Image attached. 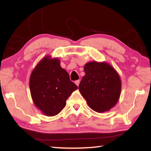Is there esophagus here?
<instances>
[{"mask_svg":"<svg viewBox=\"0 0 151 151\" xmlns=\"http://www.w3.org/2000/svg\"><path fill=\"white\" fill-rule=\"evenodd\" d=\"M75 83L76 85V86H78V85H79V83H80V81H79V80L76 81L75 82Z\"/></svg>","mask_w":151,"mask_h":151,"instance_id":"esophagus-1","label":"esophagus"}]
</instances>
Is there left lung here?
Returning <instances> with one entry per match:
<instances>
[{"label": "left lung", "mask_w": 151, "mask_h": 151, "mask_svg": "<svg viewBox=\"0 0 151 151\" xmlns=\"http://www.w3.org/2000/svg\"><path fill=\"white\" fill-rule=\"evenodd\" d=\"M85 75L78 89L88 106L97 112L109 111L118 102L121 92V80L116 70L106 62L96 61L84 66Z\"/></svg>", "instance_id": "1"}]
</instances>
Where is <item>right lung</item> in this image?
Wrapping results in <instances>:
<instances>
[{"mask_svg": "<svg viewBox=\"0 0 151 151\" xmlns=\"http://www.w3.org/2000/svg\"><path fill=\"white\" fill-rule=\"evenodd\" d=\"M58 58L46 56L37 64L30 76L29 87L33 103L46 116L58 114L77 86L60 66Z\"/></svg>", "mask_w": 151, "mask_h": 151, "instance_id": "add662e5", "label": "right lung"}]
</instances>
